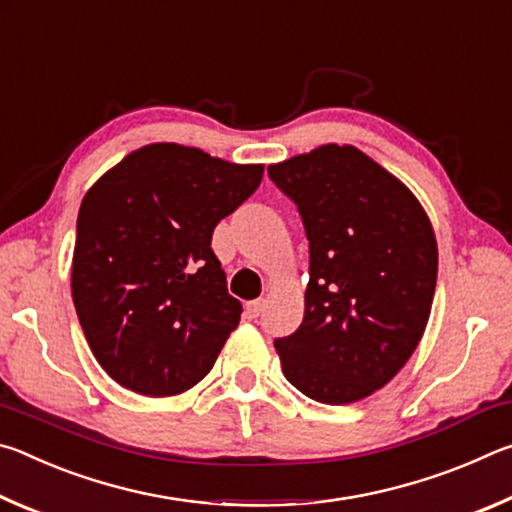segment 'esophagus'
<instances>
[{
  "instance_id": "1",
  "label": "esophagus",
  "mask_w": 512,
  "mask_h": 512,
  "mask_svg": "<svg viewBox=\"0 0 512 512\" xmlns=\"http://www.w3.org/2000/svg\"><path fill=\"white\" fill-rule=\"evenodd\" d=\"M262 311H264V300H262V298L246 302V314H248L250 318H257L259 314H262Z\"/></svg>"
}]
</instances>
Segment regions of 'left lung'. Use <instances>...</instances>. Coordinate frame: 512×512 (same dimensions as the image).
<instances>
[{
	"label": "left lung",
	"mask_w": 512,
	"mask_h": 512,
	"mask_svg": "<svg viewBox=\"0 0 512 512\" xmlns=\"http://www.w3.org/2000/svg\"><path fill=\"white\" fill-rule=\"evenodd\" d=\"M309 241L305 318L275 339L282 372L323 404L386 386L431 314L438 246L411 189L354 146L325 144L268 167Z\"/></svg>",
	"instance_id": "left-lung-1"
}]
</instances>
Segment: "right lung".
I'll return each instance as SVG.
<instances>
[{
  "label": "right lung",
  "mask_w": 512,
  "mask_h": 512,
  "mask_svg": "<svg viewBox=\"0 0 512 512\" xmlns=\"http://www.w3.org/2000/svg\"><path fill=\"white\" fill-rule=\"evenodd\" d=\"M262 173V164L162 142L126 155L85 194L72 298L92 354L117 384L167 397L212 370L241 316L212 232Z\"/></svg>",
  "instance_id": "1"
}]
</instances>
